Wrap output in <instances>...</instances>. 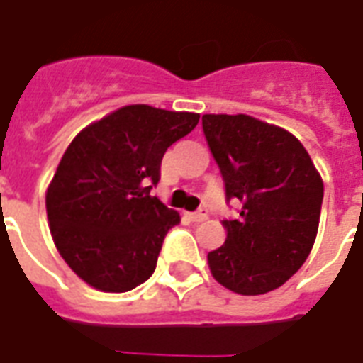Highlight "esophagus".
<instances>
[{"mask_svg":"<svg viewBox=\"0 0 363 363\" xmlns=\"http://www.w3.org/2000/svg\"><path fill=\"white\" fill-rule=\"evenodd\" d=\"M189 218L192 221H196V223H200V221L208 220V208H200L198 212L194 213H189Z\"/></svg>","mask_w":363,"mask_h":363,"instance_id":"34e87169","label":"esophagus"}]
</instances>
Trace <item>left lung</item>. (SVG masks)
I'll list each match as a JSON object with an SVG mask.
<instances>
[{
	"label": "left lung",
	"instance_id": "left-lung-1",
	"mask_svg": "<svg viewBox=\"0 0 363 363\" xmlns=\"http://www.w3.org/2000/svg\"><path fill=\"white\" fill-rule=\"evenodd\" d=\"M202 130L220 167L237 220H225V243L208 252L223 288L260 296L294 276L315 243L323 179L296 135L249 114H204Z\"/></svg>",
	"mask_w": 363,
	"mask_h": 363
}]
</instances>
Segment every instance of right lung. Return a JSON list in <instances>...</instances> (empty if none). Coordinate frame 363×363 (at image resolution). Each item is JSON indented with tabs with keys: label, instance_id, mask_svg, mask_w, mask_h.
I'll list each match as a JSON object with an SVG mask.
<instances>
[{
	"label": "right lung",
	"instance_id": "obj_1",
	"mask_svg": "<svg viewBox=\"0 0 363 363\" xmlns=\"http://www.w3.org/2000/svg\"><path fill=\"white\" fill-rule=\"evenodd\" d=\"M196 112L128 104L83 128L46 190L56 249L91 288L122 294L150 278L167 231L181 221L151 189L167 147L190 134Z\"/></svg>",
	"mask_w": 363,
	"mask_h": 363
}]
</instances>
